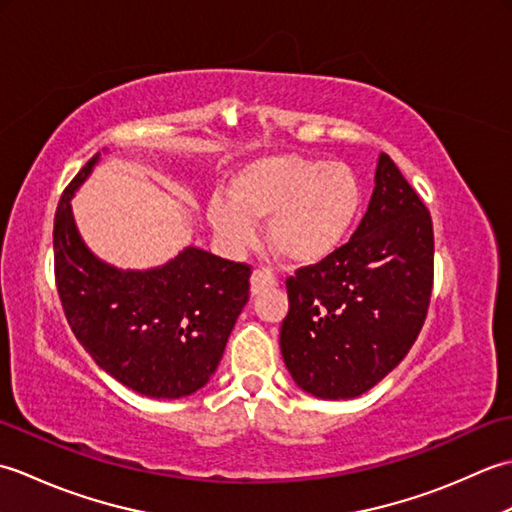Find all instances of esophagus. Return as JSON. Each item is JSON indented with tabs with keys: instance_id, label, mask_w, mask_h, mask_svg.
I'll return each instance as SVG.
<instances>
[{
	"instance_id": "34e87169",
	"label": "esophagus",
	"mask_w": 512,
	"mask_h": 512,
	"mask_svg": "<svg viewBox=\"0 0 512 512\" xmlns=\"http://www.w3.org/2000/svg\"><path fill=\"white\" fill-rule=\"evenodd\" d=\"M275 286H277V275L273 270L255 268L253 275H250V292H253V295H259L262 290L275 288Z\"/></svg>"
}]
</instances>
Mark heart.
<instances>
[{
  "instance_id": "obj_1",
  "label": "heart",
  "mask_w": 512,
  "mask_h": 512,
  "mask_svg": "<svg viewBox=\"0 0 512 512\" xmlns=\"http://www.w3.org/2000/svg\"><path fill=\"white\" fill-rule=\"evenodd\" d=\"M361 184L341 162L275 156L246 167L228 200L209 206V220L228 250L253 242L268 222V244L292 264H317L339 250L361 211Z\"/></svg>"
}]
</instances>
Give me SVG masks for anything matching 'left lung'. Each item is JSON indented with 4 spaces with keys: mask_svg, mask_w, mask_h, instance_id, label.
Masks as SVG:
<instances>
[{
    "mask_svg": "<svg viewBox=\"0 0 512 512\" xmlns=\"http://www.w3.org/2000/svg\"><path fill=\"white\" fill-rule=\"evenodd\" d=\"M431 288L429 209L380 154L372 200L350 242L286 279L279 347L292 380L325 400L365 394L418 339Z\"/></svg>",
    "mask_w": 512,
    "mask_h": 512,
    "instance_id": "obj_1",
    "label": "left lung"
}]
</instances>
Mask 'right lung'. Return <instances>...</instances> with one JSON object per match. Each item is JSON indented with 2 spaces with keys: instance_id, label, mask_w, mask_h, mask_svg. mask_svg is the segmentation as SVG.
Returning a JSON list of instances; mask_svg holds the SVG:
<instances>
[{
  "instance_id": "add662e5",
  "label": "right lung",
  "mask_w": 512,
  "mask_h": 512,
  "mask_svg": "<svg viewBox=\"0 0 512 512\" xmlns=\"http://www.w3.org/2000/svg\"><path fill=\"white\" fill-rule=\"evenodd\" d=\"M99 160L85 162L54 213V281L76 339L118 383L149 398H182L209 383L250 297V266L184 248L154 270L96 259L70 200Z\"/></svg>"
}]
</instances>
